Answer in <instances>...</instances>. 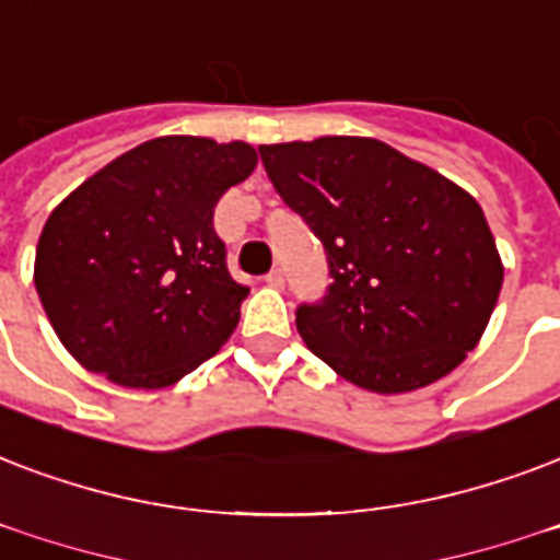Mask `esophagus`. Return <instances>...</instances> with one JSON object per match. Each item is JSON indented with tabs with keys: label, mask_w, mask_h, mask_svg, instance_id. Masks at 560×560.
<instances>
[{
	"label": "esophagus",
	"mask_w": 560,
	"mask_h": 560,
	"mask_svg": "<svg viewBox=\"0 0 560 560\" xmlns=\"http://www.w3.org/2000/svg\"><path fill=\"white\" fill-rule=\"evenodd\" d=\"M267 284H270V288H284V272L281 270H270L267 272Z\"/></svg>",
	"instance_id": "esophagus-1"
}]
</instances>
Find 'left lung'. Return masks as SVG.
<instances>
[{
    "instance_id": "left-lung-1",
    "label": "left lung",
    "mask_w": 560,
    "mask_h": 560,
    "mask_svg": "<svg viewBox=\"0 0 560 560\" xmlns=\"http://www.w3.org/2000/svg\"><path fill=\"white\" fill-rule=\"evenodd\" d=\"M272 187L326 246L331 284L299 305L305 347L373 394H408L479 347L502 290L481 205L373 138L258 147Z\"/></svg>"
}]
</instances>
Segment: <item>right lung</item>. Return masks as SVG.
<instances>
[{
    "instance_id": "add662e5",
    "label": "right lung",
    "mask_w": 560,
    "mask_h": 560,
    "mask_svg": "<svg viewBox=\"0 0 560 560\" xmlns=\"http://www.w3.org/2000/svg\"><path fill=\"white\" fill-rule=\"evenodd\" d=\"M255 164L243 140L155 138L114 158L49 213L34 288L84 370L161 390L232 337L249 288L229 276L213 208Z\"/></svg>"
}]
</instances>
